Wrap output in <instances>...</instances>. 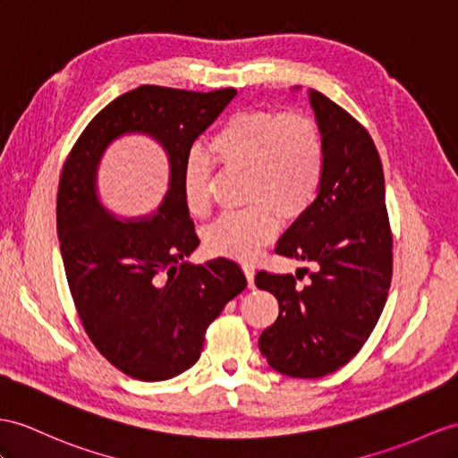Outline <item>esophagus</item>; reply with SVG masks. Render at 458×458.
I'll use <instances>...</instances> for the list:
<instances>
[{
    "label": "esophagus",
    "mask_w": 458,
    "mask_h": 458,
    "mask_svg": "<svg viewBox=\"0 0 458 458\" xmlns=\"http://www.w3.org/2000/svg\"><path fill=\"white\" fill-rule=\"evenodd\" d=\"M242 272H244V277H247L249 287L254 289V267L249 266V264H244V266H242Z\"/></svg>",
    "instance_id": "1"
}]
</instances>
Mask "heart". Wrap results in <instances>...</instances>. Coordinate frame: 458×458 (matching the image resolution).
Instances as JSON below:
<instances>
[{
    "instance_id": "heart-1",
    "label": "heart",
    "mask_w": 458,
    "mask_h": 458,
    "mask_svg": "<svg viewBox=\"0 0 458 458\" xmlns=\"http://www.w3.org/2000/svg\"><path fill=\"white\" fill-rule=\"evenodd\" d=\"M209 157L223 171L244 173L242 198L250 204L221 216L206 229V250L214 256L252 260L285 221L305 216L325 178L327 143L315 116L301 110L250 108L233 114L209 143ZM214 165L192 155L182 171L188 214H209Z\"/></svg>"
}]
</instances>
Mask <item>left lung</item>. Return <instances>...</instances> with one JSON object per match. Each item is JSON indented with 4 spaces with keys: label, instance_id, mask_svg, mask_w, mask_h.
<instances>
[{
    "label": "left lung",
    "instance_id": "1",
    "mask_svg": "<svg viewBox=\"0 0 458 458\" xmlns=\"http://www.w3.org/2000/svg\"><path fill=\"white\" fill-rule=\"evenodd\" d=\"M309 97L327 143L325 178L315 204L285 231L276 252L313 262L317 270L303 287L292 274L254 277L280 303L276 322L260 334V352L277 373L297 378L334 373L363 348L393 277L385 174L369 131L328 97Z\"/></svg>",
    "mask_w": 458,
    "mask_h": 458
}]
</instances>
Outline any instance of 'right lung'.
Here are the masks:
<instances>
[{
	"label": "right lung",
	"instance_id": "add662e5",
	"mask_svg": "<svg viewBox=\"0 0 458 458\" xmlns=\"http://www.w3.org/2000/svg\"><path fill=\"white\" fill-rule=\"evenodd\" d=\"M233 87L198 93L141 85L108 103L65 157L55 227L77 315L100 355L140 381H165L199 360L208 327L247 287L237 262H181L199 244L182 199V171L199 133L223 113ZM143 131L170 153L160 211L116 220L98 202L94 174L106 145Z\"/></svg>",
	"mask_w": 458,
	"mask_h": 458
}]
</instances>
